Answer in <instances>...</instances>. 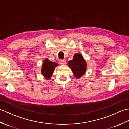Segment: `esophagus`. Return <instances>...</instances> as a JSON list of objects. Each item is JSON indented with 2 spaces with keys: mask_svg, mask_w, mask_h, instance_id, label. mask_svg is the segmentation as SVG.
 I'll use <instances>...</instances> for the list:
<instances>
[{
  "mask_svg": "<svg viewBox=\"0 0 129 129\" xmlns=\"http://www.w3.org/2000/svg\"><path fill=\"white\" fill-rule=\"evenodd\" d=\"M60 64L61 65H65L66 64V61L65 60H60Z\"/></svg>",
  "mask_w": 129,
  "mask_h": 129,
  "instance_id": "obj_1",
  "label": "esophagus"
}]
</instances>
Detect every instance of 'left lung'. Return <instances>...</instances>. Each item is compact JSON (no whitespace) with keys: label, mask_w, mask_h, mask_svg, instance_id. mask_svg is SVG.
<instances>
[{"label":"left lung","mask_w":129,"mask_h":129,"mask_svg":"<svg viewBox=\"0 0 129 129\" xmlns=\"http://www.w3.org/2000/svg\"><path fill=\"white\" fill-rule=\"evenodd\" d=\"M68 65L71 68L76 78H80L85 73L86 62L80 54H75L73 59L70 60L68 63Z\"/></svg>","instance_id":"1"}]
</instances>
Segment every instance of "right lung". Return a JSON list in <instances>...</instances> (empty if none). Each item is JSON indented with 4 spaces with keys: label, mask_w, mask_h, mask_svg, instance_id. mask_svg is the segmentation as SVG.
<instances>
[{
    "label": "right lung",
    "mask_w": 129,
    "mask_h": 129,
    "mask_svg": "<svg viewBox=\"0 0 129 129\" xmlns=\"http://www.w3.org/2000/svg\"><path fill=\"white\" fill-rule=\"evenodd\" d=\"M56 66H57V64L55 62H51L48 59H45L44 61L42 66V74L45 76V78L48 79H50L54 72L55 68Z\"/></svg>",
    "instance_id": "obj_1"
}]
</instances>
